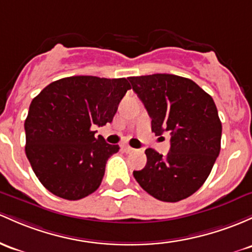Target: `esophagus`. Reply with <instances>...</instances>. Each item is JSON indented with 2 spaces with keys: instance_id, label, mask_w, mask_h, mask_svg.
<instances>
[{
  "instance_id": "1",
  "label": "esophagus",
  "mask_w": 252,
  "mask_h": 252,
  "mask_svg": "<svg viewBox=\"0 0 252 252\" xmlns=\"http://www.w3.org/2000/svg\"><path fill=\"white\" fill-rule=\"evenodd\" d=\"M122 148H123V151H124V152H126V153H130V152L134 151V148H131L130 146H128V145L122 146Z\"/></svg>"
}]
</instances>
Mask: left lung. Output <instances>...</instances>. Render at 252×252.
Here are the masks:
<instances>
[{"mask_svg":"<svg viewBox=\"0 0 252 252\" xmlns=\"http://www.w3.org/2000/svg\"><path fill=\"white\" fill-rule=\"evenodd\" d=\"M152 118V131L171 135L166 157L146 149L147 164L134 177L145 191L178 202L202 187L220 153L221 122L214 100L192 80L172 74L128 77Z\"/></svg>","mask_w":252,"mask_h":252,"instance_id":"8db88e82","label":"left lung"}]
</instances>
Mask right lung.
<instances>
[{
	"instance_id": "obj_1",
	"label": "right lung",
	"mask_w": 252,
	"mask_h": 252,
	"mask_svg": "<svg viewBox=\"0 0 252 252\" xmlns=\"http://www.w3.org/2000/svg\"><path fill=\"white\" fill-rule=\"evenodd\" d=\"M128 80L69 76L51 82L30 105L25 121L27 159L50 192L75 201L101 184L105 165L120 146L109 145L92 126L111 123Z\"/></svg>"
}]
</instances>
